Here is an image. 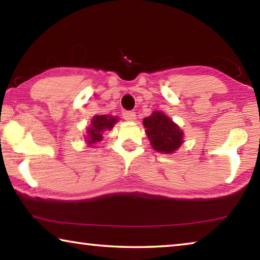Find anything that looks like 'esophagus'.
<instances>
[{"label":"esophagus","instance_id":"34e87169","mask_svg":"<svg viewBox=\"0 0 260 260\" xmlns=\"http://www.w3.org/2000/svg\"><path fill=\"white\" fill-rule=\"evenodd\" d=\"M124 118L128 121H134L136 119V113L133 111H126L124 113Z\"/></svg>","mask_w":260,"mask_h":260}]
</instances>
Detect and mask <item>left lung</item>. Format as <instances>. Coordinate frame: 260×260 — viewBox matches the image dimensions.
Segmentation results:
<instances>
[{
  "mask_svg": "<svg viewBox=\"0 0 260 260\" xmlns=\"http://www.w3.org/2000/svg\"><path fill=\"white\" fill-rule=\"evenodd\" d=\"M143 126L152 149L158 152L173 153L183 143V131L162 111H153L144 118Z\"/></svg>",
  "mask_w": 260,
  "mask_h": 260,
  "instance_id": "obj_1",
  "label": "left lung"
}]
</instances>
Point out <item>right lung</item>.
I'll return each mask as SVG.
<instances>
[{
  "label": "right lung",
  "mask_w": 260,
  "mask_h": 260,
  "mask_svg": "<svg viewBox=\"0 0 260 260\" xmlns=\"http://www.w3.org/2000/svg\"><path fill=\"white\" fill-rule=\"evenodd\" d=\"M118 120H119L118 117L110 116V114H96L91 118L90 124L86 128V135H83L87 146L94 148V144L102 141L104 132L111 131Z\"/></svg>",
  "instance_id": "right-lung-1"
}]
</instances>
